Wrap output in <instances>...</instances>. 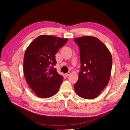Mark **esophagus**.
Segmentation results:
<instances>
[{
    "label": "esophagus",
    "instance_id": "esophagus-1",
    "mask_svg": "<svg viewBox=\"0 0 130 130\" xmlns=\"http://www.w3.org/2000/svg\"><path fill=\"white\" fill-rule=\"evenodd\" d=\"M70 75V72H68V73H67L65 74V75H66V77H67V76H69Z\"/></svg>",
    "mask_w": 130,
    "mask_h": 130
}]
</instances>
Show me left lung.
I'll return each mask as SVG.
<instances>
[{
	"label": "left lung",
	"instance_id": "left-lung-1",
	"mask_svg": "<svg viewBox=\"0 0 130 130\" xmlns=\"http://www.w3.org/2000/svg\"><path fill=\"white\" fill-rule=\"evenodd\" d=\"M80 49L81 71L74 85L77 95L86 99L99 95L111 77L112 58L109 50L96 37L83 36L74 39Z\"/></svg>",
	"mask_w": 130,
	"mask_h": 130
}]
</instances>
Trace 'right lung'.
Here are the masks:
<instances>
[{
	"label": "right lung",
	"mask_w": 130,
	"mask_h": 130,
	"mask_svg": "<svg viewBox=\"0 0 130 130\" xmlns=\"http://www.w3.org/2000/svg\"><path fill=\"white\" fill-rule=\"evenodd\" d=\"M67 41L68 38L43 35L27 48L23 70L27 84L37 96L52 97L60 88L63 77L53 67L56 64L55 54Z\"/></svg>",
	"instance_id": "right-lung-1"
}]
</instances>
